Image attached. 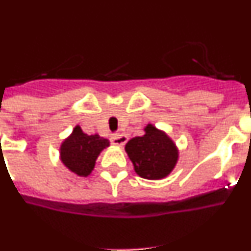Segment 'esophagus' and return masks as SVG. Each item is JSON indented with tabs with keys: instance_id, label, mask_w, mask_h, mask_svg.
Listing matches in <instances>:
<instances>
[{
	"instance_id": "1",
	"label": "esophagus",
	"mask_w": 251,
	"mask_h": 251,
	"mask_svg": "<svg viewBox=\"0 0 251 251\" xmlns=\"http://www.w3.org/2000/svg\"><path fill=\"white\" fill-rule=\"evenodd\" d=\"M112 143L114 146H123L126 142H127V136H124V134H118V133H115L113 134L112 138H110Z\"/></svg>"
}]
</instances>
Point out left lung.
I'll return each instance as SVG.
<instances>
[{"label":"left lung","instance_id":"1","mask_svg":"<svg viewBox=\"0 0 251 251\" xmlns=\"http://www.w3.org/2000/svg\"><path fill=\"white\" fill-rule=\"evenodd\" d=\"M146 134L132 138L126 151L133 162L137 175L147 179H159L174 170L178 152L165 133L148 124Z\"/></svg>","mask_w":251,"mask_h":251}]
</instances>
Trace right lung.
Masks as SVG:
<instances>
[{"label":"right lung","instance_id":"add662e5","mask_svg":"<svg viewBox=\"0 0 251 251\" xmlns=\"http://www.w3.org/2000/svg\"><path fill=\"white\" fill-rule=\"evenodd\" d=\"M108 146V139L98 134L88 136L83 133L79 126H76L72 136L65 139L61 145L60 156L64 165L72 172L86 177L92 174L95 159L99 156V153Z\"/></svg>","mask_w":251,"mask_h":251}]
</instances>
